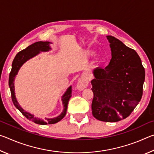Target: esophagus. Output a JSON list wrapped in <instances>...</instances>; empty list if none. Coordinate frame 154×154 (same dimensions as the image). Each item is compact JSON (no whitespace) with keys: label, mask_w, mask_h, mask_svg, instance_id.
I'll return each instance as SVG.
<instances>
[{"label":"esophagus","mask_w":154,"mask_h":154,"mask_svg":"<svg viewBox=\"0 0 154 154\" xmlns=\"http://www.w3.org/2000/svg\"><path fill=\"white\" fill-rule=\"evenodd\" d=\"M88 85V81L87 78L83 77L78 80L77 83V89L79 91H82L84 90Z\"/></svg>","instance_id":"esophagus-1"}]
</instances>
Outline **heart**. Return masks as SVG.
I'll return each instance as SVG.
<instances>
[{
	"mask_svg": "<svg viewBox=\"0 0 154 154\" xmlns=\"http://www.w3.org/2000/svg\"><path fill=\"white\" fill-rule=\"evenodd\" d=\"M95 55V52L94 51L92 50H87L85 51V56L88 58H90V57H92L93 56ZM103 62V58L101 57L100 56H97L94 60V61L92 62V64H93V66L94 67H99L100 66L102 63Z\"/></svg>",
	"mask_w": 154,
	"mask_h": 154,
	"instance_id": "obj_1",
	"label": "heart"
}]
</instances>
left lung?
I'll list each match as a JSON object with an SVG mask.
<instances>
[{"instance_id":"obj_1","label":"left lung","mask_w":154,"mask_h":154,"mask_svg":"<svg viewBox=\"0 0 154 154\" xmlns=\"http://www.w3.org/2000/svg\"><path fill=\"white\" fill-rule=\"evenodd\" d=\"M111 59L105 69L93 71L92 115L98 120L116 122L130 116L140 102L145 72L136 51L113 36H106Z\"/></svg>"}]
</instances>
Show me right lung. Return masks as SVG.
Masks as SVG:
<instances>
[{
    "instance_id": "obj_1",
    "label": "right lung",
    "mask_w": 154,
    "mask_h": 154,
    "mask_svg": "<svg viewBox=\"0 0 154 154\" xmlns=\"http://www.w3.org/2000/svg\"><path fill=\"white\" fill-rule=\"evenodd\" d=\"M50 44L52 43L49 42V41H38L35 43L32 44L22 51H20L19 53L15 56V58L13 61L12 68L11 72L9 74V85L10 90H11V98L12 101L14 103V105L21 113L29 120L32 121L35 124H40V125H46V124H56L64 118L65 115L66 113L68 103L70 98L71 97L72 94V87L71 85L67 88L66 92L64 93V94L62 96V105H63V111L62 113L59 115L58 116L53 118H45V120L42 119L38 118L35 117L32 114L30 113L29 112L26 111L24 109H23L22 106L18 103L17 98L15 97V86H14V81L15 76L17 75L18 71L20 69V68L26 62H27L28 60L34 58V57L37 56L41 52H47L50 51L51 48Z\"/></svg>"
}]
</instances>
